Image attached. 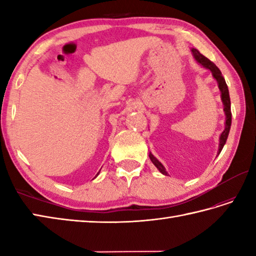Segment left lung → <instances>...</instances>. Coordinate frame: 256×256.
<instances>
[{
  "mask_svg": "<svg viewBox=\"0 0 256 256\" xmlns=\"http://www.w3.org/2000/svg\"><path fill=\"white\" fill-rule=\"evenodd\" d=\"M192 52L198 64H200L202 67L209 69L212 72V76H214V78L216 80V82H218V86H219L220 92H221V100H222V103H224V111L226 114V128L224 130V132L221 133L220 138H219V150H218V155H219L226 142L228 136H229V132H230V128H231L232 114H231V101H230L229 89H228L226 80L224 78V76H222L220 69L216 67L214 62H210L209 59L204 57V55H201V54L197 50H196V48H192ZM148 156H150L152 162H153V164L157 167V170H158L162 174V175H167V172L165 170V167L162 166V162L157 160L156 157H154V155L152 153H150Z\"/></svg>",
  "mask_w": 256,
  "mask_h": 256,
  "instance_id": "1",
  "label": "left lung"
}]
</instances>
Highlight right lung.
I'll return each instance as SVG.
<instances>
[{
  "instance_id": "add662e5",
  "label": "right lung",
  "mask_w": 256,
  "mask_h": 256,
  "mask_svg": "<svg viewBox=\"0 0 256 256\" xmlns=\"http://www.w3.org/2000/svg\"><path fill=\"white\" fill-rule=\"evenodd\" d=\"M96 175H99V172H98V174H96Z\"/></svg>"
}]
</instances>
